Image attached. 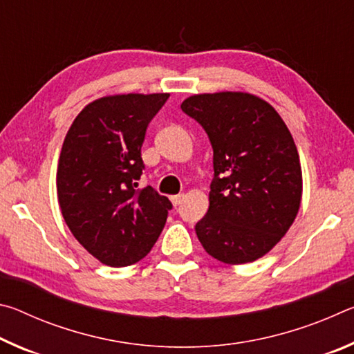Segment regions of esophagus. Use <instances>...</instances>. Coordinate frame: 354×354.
<instances>
[{
    "mask_svg": "<svg viewBox=\"0 0 354 354\" xmlns=\"http://www.w3.org/2000/svg\"><path fill=\"white\" fill-rule=\"evenodd\" d=\"M170 200H171V203H173V206H178V205H181V201L184 200V194L173 195V196H170Z\"/></svg>",
    "mask_w": 354,
    "mask_h": 354,
    "instance_id": "34e87169",
    "label": "esophagus"
}]
</instances>
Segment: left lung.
I'll use <instances>...</instances> for the list:
<instances>
[{
	"mask_svg": "<svg viewBox=\"0 0 354 354\" xmlns=\"http://www.w3.org/2000/svg\"><path fill=\"white\" fill-rule=\"evenodd\" d=\"M181 109L205 128L214 149L198 241L230 266L259 259L289 231L301 205L303 173L290 131L272 104L248 92L192 95Z\"/></svg>",
	"mask_w": 354,
	"mask_h": 354,
	"instance_id": "1",
	"label": "left lung"
}]
</instances>
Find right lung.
Listing matches in <instances>:
<instances>
[{
    "label": "right lung",
    "instance_id": "add662e5",
    "mask_svg": "<svg viewBox=\"0 0 354 354\" xmlns=\"http://www.w3.org/2000/svg\"><path fill=\"white\" fill-rule=\"evenodd\" d=\"M170 93L106 95L77 113L59 156L57 201L71 234L101 263L127 267L151 251L171 203L137 189L140 148Z\"/></svg>",
    "mask_w": 354,
    "mask_h": 354
}]
</instances>
